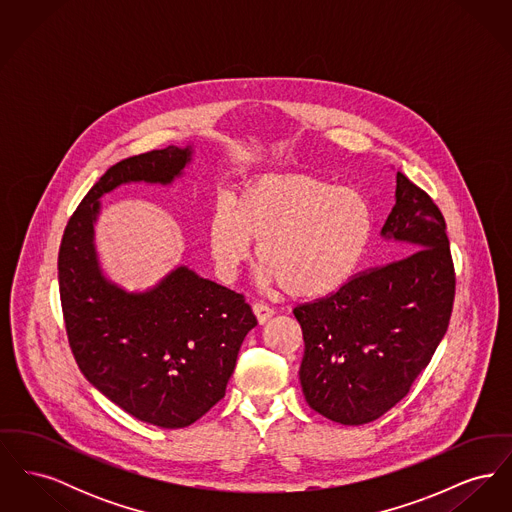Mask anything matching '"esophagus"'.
<instances>
[{"mask_svg":"<svg viewBox=\"0 0 512 512\" xmlns=\"http://www.w3.org/2000/svg\"><path fill=\"white\" fill-rule=\"evenodd\" d=\"M253 315L257 317L259 324H265V322L270 320V317L274 315V311H272L270 307H267L265 303H255V305H253Z\"/></svg>","mask_w":512,"mask_h":512,"instance_id":"obj_1","label":"esophagus"}]
</instances>
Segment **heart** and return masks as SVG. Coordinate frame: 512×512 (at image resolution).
<instances>
[{
    "instance_id": "1",
    "label": "heart",
    "mask_w": 512,
    "mask_h": 512,
    "mask_svg": "<svg viewBox=\"0 0 512 512\" xmlns=\"http://www.w3.org/2000/svg\"><path fill=\"white\" fill-rule=\"evenodd\" d=\"M374 215L365 194L307 172L257 176L220 205L209 249L220 276L236 280L257 242L263 282L295 299L338 292L365 257Z\"/></svg>"
}]
</instances>
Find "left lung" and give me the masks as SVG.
<instances>
[{"label":"left lung","mask_w":512,"mask_h":512,"mask_svg":"<svg viewBox=\"0 0 512 512\" xmlns=\"http://www.w3.org/2000/svg\"><path fill=\"white\" fill-rule=\"evenodd\" d=\"M395 178V205L380 234L401 244L405 257L293 309L305 341L303 395L311 409L345 426L380 418L409 393L453 311L455 268L445 219L405 174Z\"/></svg>","instance_id":"1"}]
</instances>
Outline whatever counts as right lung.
Here are the masks:
<instances>
[{"mask_svg":"<svg viewBox=\"0 0 512 512\" xmlns=\"http://www.w3.org/2000/svg\"><path fill=\"white\" fill-rule=\"evenodd\" d=\"M192 146L122 159L76 207L59 247V292L69 345L86 380L134 418L186 428L224 397L257 318L242 293L178 267L147 292L107 280L94 245L99 197L122 184H171Z\"/></svg>","mask_w":512,"mask_h":512,"instance_id":"1","label":"right lung"}]
</instances>
